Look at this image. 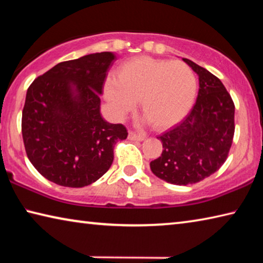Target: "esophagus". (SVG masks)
<instances>
[{
	"label": "esophagus",
	"instance_id": "esophagus-1",
	"mask_svg": "<svg viewBox=\"0 0 263 263\" xmlns=\"http://www.w3.org/2000/svg\"><path fill=\"white\" fill-rule=\"evenodd\" d=\"M128 139L133 140V141H141V140L145 139V137L141 136V135H138V133L131 131V132H128Z\"/></svg>",
	"mask_w": 263,
	"mask_h": 263
}]
</instances>
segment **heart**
Here are the masks:
<instances>
[{
  "label": "heart",
  "instance_id": "heart-1",
  "mask_svg": "<svg viewBox=\"0 0 263 263\" xmlns=\"http://www.w3.org/2000/svg\"><path fill=\"white\" fill-rule=\"evenodd\" d=\"M197 79L182 61L137 57L124 61L104 84V95L118 117L139 100V108L155 128H167L183 119L194 103Z\"/></svg>",
  "mask_w": 263,
  "mask_h": 263
}]
</instances>
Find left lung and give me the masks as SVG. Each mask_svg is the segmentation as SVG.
I'll use <instances>...</instances> for the list:
<instances>
[{
  "label": "left lung",
  "instance_id": "1",
  "mask_svg": "<svg viewBox=\"0 0 263 263\" xmlns=\"http://www.w3.org/2000/svg\"><path fill=\"white\" fill-rule=\"evenodd\" d=\"M198 75L199 89L189 115L160 136L162 153L149 163L159 179L176 185L194 184L226 161L234 135V103L217 77L183 58Z\"/></svg>",
  "mask_w": 263,
  "mask_h": 263
}]
</instances>
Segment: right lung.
Here are the masks:
<instances>
[{
	"label": "right lung",
	"mask_w": 263,
	"mask_h": 263,
	"mask_svg": "<svg viewBox=\"0 0 263 263\" xmlns=\"http://www.w3.org/2000/svg\"><path fill=\"white\" fill-rule=\"evenodd\" d=\"M112 52L60 62L31 83L22 114V135L31 163L53 183L82 188L103 176L116 142L126 139L122 124L101 115V95Z\"/></svg>",
	"instance_id": "right-lung-1"
}]
</instances>
